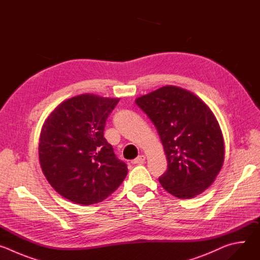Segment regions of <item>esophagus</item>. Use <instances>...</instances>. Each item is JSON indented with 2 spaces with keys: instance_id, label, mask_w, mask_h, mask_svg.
<instances>
[{
  "instance_id": "1",
  "label": "esophagus",
  "mask_w": 260,
  "mask_h": 260,
  "mask_svg": "<svg viewBox=\"0 0 260 260\" xmlns=\"http://www.w3.org/2000/svg\"><path fill=\"white\" fill-rule=\"evenodd\" d=\"M145 161V156L144 155H139L137 158H135L134 160H132V164L134 165H139V164H143Z\"/></svg>"
}]
</instances>
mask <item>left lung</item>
Listing matches in <instances>:
<instances>
[{
    "mask_svg": "<svg viewBox=\"0 0 260 260\" xmlns=\"http://www.w3.org/2000/svg\"><path fill=\"white\" fill-rule=\"evenodd\" d=\"M155 125L168 169L161 186L179 199H192L215 181L224 160L223 137L209 107L192 92L167 85L136 100Z\"/></svg>",
    "mask_w": 260,
    "mask_h": 260,
    "instance_id": "left-lung-1",
    "label": "left lung"
}]
</instances>
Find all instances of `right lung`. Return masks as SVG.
<instances>
[{"instance_id":"add662e5","label":"right lung","mask_w":260,"mask_h":260,"mask_svg":"<svg viewBox=\"0 0 260 260\" xmlns=\"http://www.w3.org/2000/svg\"><path fill=\"white\" fill-rule=\"evenodd\" d=\"M119 99L92 93L60 103L45 120L39 141L40 165L47 181L64 199L79 205L101 203L127 175L104 138L106 120Z\"/></svg>"}]
</instances>
